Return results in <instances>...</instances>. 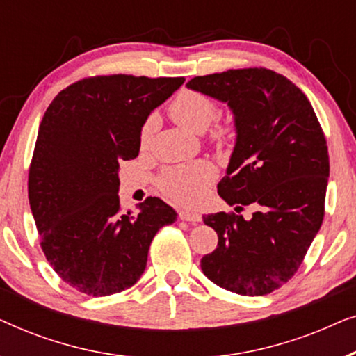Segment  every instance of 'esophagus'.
I'll use <instances>...</instances> for the list:
<instances>
[{"instance_id":"1","label":"esophagus","mask_w":356,"mask_h":356,"mask_svg":"<svg viewBox=\"0 0 356 356\" xmlns=\"http://www.w3.org/2000/svg\"><path fill=\"white\" fill-rule=\"evenodd\" d=\"M179 218H181V220H184V222H189V223H197V222H201V213H197V212H191V211H179Z\"/></svg>"}]
</instances>
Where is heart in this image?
<instances>
[{
  "label": "heart",
  "mask_w": 356,
  "mask_h": 356,
  "mask_svg": "<svg viewBox=\"0 0 356 356\" xmlns=\"http://www.w3.org/2000/svg\"><path fill=\"white\" fill-rule=\"evenodd\" d=\"M170 116L183 128L194 133H204L218 116L217 102L202 92L183 90L175 97L168 106ZM155 121L149 118L140 129V145L145 147L152 138ZM230 126L217 123L211 129V139L217 145H223L230 138ZM217 177V170L207 160L177 165L160 175L159 188L165 196L179 204H193L202 196L204 189Z\"/></svg>",
  "instance_id": "b5f03b06"
}]
</instances>
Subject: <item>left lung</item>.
Returning a JSON list of instances; mask_svg holds the SVG:
<instances>
[{
	"mask_svg": "<svg viewBox=\"0 0 356 356\" xmlns=\"http://www.w3.org/2000/svg\"><path fill=\"white\" fill-rule=\"evenodd\" d=\"M186 86L230 105L236 144L217 189L236 212L257 207L251 220L235 212L204 216L218 245L202 257L201 269L225 290L267 295L295 275L323 225L324 131L303 92L266 67L197 76Z\"/></svg>",
	"mask_w": 356,
	"mask_h": 356,
	"instance_id": "obj_1",
	"label": "left lung"
}]
</instances>
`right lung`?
I'll return each instance as SVG.
<instances>
[{"mask_svg":"<svg viewBox=\"0 0 356 356\" xmlns=\"http://www.w3.org/2000/svg\"><path fill=\"white\" fill-rule=\"evenodd\" d=\"M183 82L84 77L63 89L43 115L29 168V202L47 261L81 293L106 296L133 286L155 233L177 220L159 197L123 212L118 168L138 157L150 111Z\"/></svg>","mask_w":356,"mask_h":356,"instance_id":"add662e5","label":"right lung"}]
</instances>
